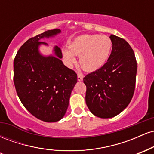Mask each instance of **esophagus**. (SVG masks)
I'll return each instance as SVG.
<instances>
[{
	"label": "esophagus",
	"mask_w": 154,
	"mask_h": 154,
	"mask_svg": "<svg viewBox=\"0 0 154 154\" xmlns=\"http://www.w3.org/2000/svg\"><path fill=\"white\" fill-rule=\"evenodd\" d=\"M83 79V75H82V74H78L77 75V80L78 81H82Z\"/></svg>",
	"instance_id": "1"
}]
</instances>
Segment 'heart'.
<instances>
[{
    "instance_id": "heart-1",
    "label": "heart",
    "mask_w": 154,
    "mask_h": 154,
    "mask_svg": "<svg viewBox=\"0 0 154 154\" xmlns=\"http://www.w3.org/2000/svg\"><path fill=\"white\" fill-rule=\"evenodd\" d=\"M112 42L109 37L98 35H84L77 37L62 49V54L69 65L76 62L75 56H79V63L87 72L101 69L110 56Z\"/></svg>"
}]
</instances>
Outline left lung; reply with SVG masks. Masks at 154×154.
<instances>
[{
    "instance_id": "left-lung-1",
    "label": "left lung",
    "mask_w": 154,
    "mask_h": 154,
    "mask_svg": "<svg viewBox=\"0 0 154 154\" xmlns=\"http://www.w3.org/2000/svg\"><path fill=\"white\" fill-rule=\"evenodd\" d=\"M112 51L106 64L83 78L85 101L91 112L108 119L121 113L131 101L135 88L137 61L124 39L111 35Z\"/></svg>"
}]
</instances>
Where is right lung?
I'll use <instances>...</instances> for the list:
<instances>
[{"label":"right lung","mask_w":154,"mask_h":154,"mask_svg":"<svg viewBox=\"0 0 154 154\" xmlns=\"http://www.w3.org/2000/svg\"><path fill=\"white\" fill-rule=\"evenodd\" d=\"M61 32L59 29L44 32L29 39L21 46L14 61V82L17 95L26 109L46 122L61 119L66 114L71 93L77 82L75 71L63 64L61 48L54 55L39 52L40 41Z\"/></svg>","instance_id":"1"}]
</instances>
